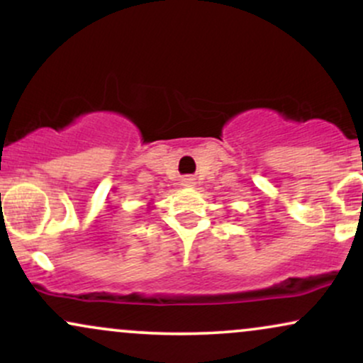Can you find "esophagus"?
<instances>
[{"label": "esophagus", "mask_w": 363, "mask_h": 363, "mask_svg": "<svg viewBox=\"0 0 363 363\" xmlns=\"http://www.w3.org/2000/svg\"><path fill=\"white\" fill-rule=\"evenodd\" d=\"M184 184H186V186H191V184H194V179H191V177H186V179H184Z\"/></svg>", "instance_id": "1"}]
</instances>
